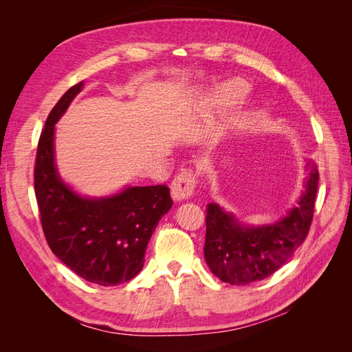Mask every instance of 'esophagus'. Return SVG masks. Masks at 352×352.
I'll return each instance as SVG.
<instances>
[{
	"instance_id": "esophagus-1",
	"label": "esophagus",
	"mask_w": 352,
	"mask_h": 352,
	"mask_svg": "<svg viewBox=\"0 0 352 352\" xmlns=\"http://www.w3.org/2000/svg\"><path fill=\"white\" fill-rule=\"evenodd\" d=\"M195 175L192 170H182L172 180V198L175 201H182L189 198L194 192L195 188Z\"/></svg>"
}]
</instances>
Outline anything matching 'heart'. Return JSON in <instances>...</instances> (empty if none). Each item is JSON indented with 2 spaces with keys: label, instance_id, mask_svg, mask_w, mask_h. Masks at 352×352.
<instances>
[{
  "label": "heart",
  "instance_id": "heart-1",
  "mask_svg": "<svg viewBox=\"0 0 352 352\" xmlns=\"http://www.w3.org/2000/svg\"><path fill=\"white\" fill-rule=\"evenodd\" d=\"M248 92V85L241 79H232L223 83L216 95V105L219 109H233L238 107L245 100V95Z\"/></svg>",
  "mask_w": 352,
  "mask_h": 352
}]
</instances>
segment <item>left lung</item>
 <instances>
[{
    "label": "left lung",
    "mask_w": 352,
    "mask_h": 352,
    "mask_svg": "<svg viewBox=\"0 0 352 352\" xmlns=\"http://www.w3.org/2000/svg\"><path fill=\"white\" fill-rule=\"evenodd\" d=\"M310 173L304 192L286 216L269 225H243L216 202L207 206L204 257L212 274L230 285H248L280 269L310 230L318 185V170Z\"/></svg>",
    "instance_id": "obj_1"
}]
</instances>
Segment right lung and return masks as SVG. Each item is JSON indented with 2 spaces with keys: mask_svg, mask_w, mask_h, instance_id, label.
I'll return each instance as SVG.
<instances>
[{
  "mask_svg": "<svg viewBox=\"0 0 352 352\" xmlns=\"http://www.w3.org/2000/svg\"><path fill=\"white\" fill-rule=\"evenodd\" d=\"M82 89L83 80L48 114L36 151L35 195L51 251L85 280L113 286L142 270L146 245L173 201L166 185L126 186L113 195L85 197L61 179L56 123Z\"/></svg>",
  "mask_w": 352,
  "mask_h": 352,
  "instance_id": "right-lung-1",
  "label": "right lung"
}]
</instances>
